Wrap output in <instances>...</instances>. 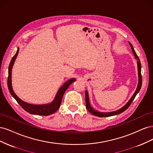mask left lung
Returning a JSON list of instances; mask_svg holds the SVG:
<instances>
[{
	"instance_id": "left-lung-1",
	"label": "left lung",
	"mask_w": 153,
	"mask_h": 153,
	"mask_svg": "<svg viewBox=\"0 0 153 153\" xmlns=\"http://www.w3.org/2000/svg\"><path fill=\"white\" fill-rule=\"evenodd\" d=\"M129 45L131 46V48L132 50V52L133 53V55H135V59L137 60V68H138V85H137V89L135 92V93L133 94V95L132 96L131 98H130L128 102L126 103V105H124L122 108H121L120 109L114 111V112H98V111L95 110L92 107L90 102H89V94H88V92L86 90L85 91V103H86V108L88 110L89 112L93 114L94 115H96V116H98L100 117H110V116H113V115H117L119 114H121L122 112H124L129 106H130L131 103H132V101H133V100L135 99V96H137V94L138 93V92L140 91L141 87H142V75H141V63L139 60V58L137 56V55L136 53V52L134 50V48L133 47L132 45L129 43Z\"/></svg>"
}]
</instances>
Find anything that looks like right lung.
I'll return each mask as SVG.
<instances>
[{"label":"right lung","instance_id":"obj_1","mask_svg":"<svg viewBox=\"0 0 153 153\" xmlns=\"http://www.w3.org/2000/svg\"><path fill=\"white\" fill-rule=\"evenodd\" d=\"M19 48H18L16 54L13 57L11 61L10 62V66L8 68V78H7V86L9 91H10V94L11 96L15 98L18 103L22 107L24 108L27 112H29L31 114L34 115H49L52 114H54L56 111L59 108L60 105H61V101L64 92L67 90L69 86L73 82L76 80L75 78H71L68 80L66 82L64 83L62 87H60V89L58 90L56 95L55 96L54 100L52 102L47 104L44 105H32L30 103H27L25 101L20 99L17 95L14 92L13 87H12V83H11V73H12V68L15 63V60L17 57V55L19 52Z\"/></svg>","mask_w":153,"mask_h":153}]
</instances>
